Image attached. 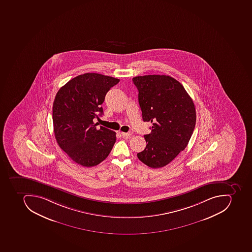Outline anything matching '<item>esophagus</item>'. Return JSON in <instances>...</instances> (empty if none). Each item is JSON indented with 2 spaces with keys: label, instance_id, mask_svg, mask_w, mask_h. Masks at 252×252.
I'll return each instance as SVG.
<instances>
[{
  "label": "esophagus",
  "instance_id": "34e87169",
  "mask_svg": "<svg viewBox=\"0 0 252 252\" xmlns=\"http://www.w3.org/2000/svg\"><path fill=\"white\" fill-rule=\"evenodd\" d=\"M121 135L123 136V137H130L132 136V132H121Z\"/></svg>",
  "mask_w": 252,
  "mask_h": 252
}]
</instances>
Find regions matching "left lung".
<instances>
[{
  "instance_id": "8db88e82",
  "label": "left lung",
  "mask_w": 252,
  "mask_h": 252,
  "mask_svg": "<svg viewBox=\"0 0 252 252\" xmlns=\"http://www.w3.org/2000/svg\"><path fill=\"white\" fill-rule=\"evenodd\" d=\"M132 82L138 90L143 120L152 123V132L144 135L145 149L137 157L151 168H161L188 146L196 123L194 104L171 76H136Z\"/></svg>"
}]
</instances>
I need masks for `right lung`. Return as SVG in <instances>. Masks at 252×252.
<instances>
[{
	"mask_svg": "<svg viewBox=\"0 0 252 252\" xmlns=\"http://www.w3.org/2000/svg\"><path fill=\"white\" fill-rule=\"evenodd\" d=\"M119 79L85 73L61 87L53 103L54 132L58 144L72 161L84 167L98 165L116 143V132L94 124L102 116L107 92Z\"/></svg>",
	"mask_w": 252,
	"mask_h": 252,
	"instance_id": "obj_1",
	"label": "right lung"
}]
</instances>
